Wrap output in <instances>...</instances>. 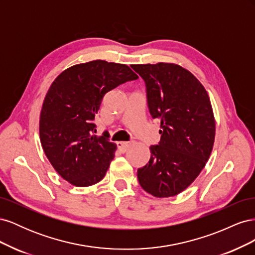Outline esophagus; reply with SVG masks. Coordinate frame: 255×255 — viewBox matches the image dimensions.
Returning a JSON list of instances; mask_svg holds the SVG:
<instances>
[{
    "label": "esophagus",
    "instance_id": "obj_1",
    "mask_svg": "<svg viewBox=\"0 0 255 255\" xmlns=\"http://www.w3.org/2000/svg\"><path fill=\"white\" fill-rule=\"evenodd\" d=\"M130 145V142L128 141H118L117 142V148L121 151V152H126Z\"/></svg>",
    "mask_w": 255,
    "mask_h": 255
}]
</instances>
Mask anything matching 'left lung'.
I'll return each instance as SVG.
<instances>
[{"label":"left lung","mask_w":255,"mask_h":255,"mask_svg":"<svg viewBox=\"0 0 255 255\" xmlns=\"http://www.w3.org/2000/svg\"><path fill=\"white\" fill-rule=\"evenodd\" d=\"M145 83L151 117L160 119V140L149 163L137 170L140 186L154 197H173L202 171L215 140L210 97L194 74L175 64L132 65Z\"/></svg>","instance_id":"obj_1"}]
</instances>
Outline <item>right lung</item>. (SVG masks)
<instances>
[{
	"instance_id": "add662e5",
	"label": "right lung",
	"mask_w": 255,
	"mask_h": 255,
	"mask_svg": "<svg viewBox=\"0 0 255 255\" xmlns=\"http://www.w3.org/2000/svg\"><path fill=\"white\" fill-rule=\"evenodd\" d=\"M138 79L123 64L92 60L66 69L51 85L42 104V149L57 173L74 186H91L106 174L117 146L97 136L95 116L107 92Z\"/></svg>"
}]
</instances>
